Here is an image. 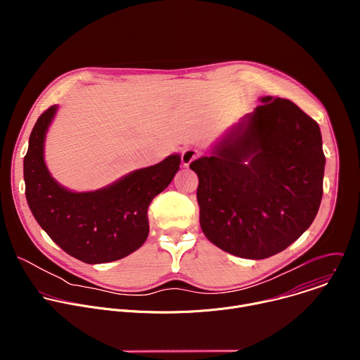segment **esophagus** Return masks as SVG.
<instances>
[{"mask_svg":"<svg viewBox=\"0 0 360 360\" xmlns=\"http://www.w3.org/2000/svg\"><path fill=\"white\" fill-rule=\"evenodd\" d=\"M199 157V150L193 149V148H186L182 150V155H181V161L184 167H189V164L192 161H195Z\"/></svg>","mask_w":360,"mask_h":360,"instance_id":"1","label":"esophagus"}]
</instances>
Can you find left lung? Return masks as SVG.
<instances>
[{"label":"left lung","mask_w":360,"mask_h":360,"mask_svg":"<svg viewBox=\"0 0 360 360\" xmlns=\"http://www.w3.org/2000/svg\"><path fill=\"white\" fill-rule=\"evenodd\" d=\"M262 105L232 125L208 157L189 168L199 179L202 232L222 250L265 259L309 228L323 193L319 125L292 101Z\"/></svg>","instance_id":"obj_1"}]
</instances>
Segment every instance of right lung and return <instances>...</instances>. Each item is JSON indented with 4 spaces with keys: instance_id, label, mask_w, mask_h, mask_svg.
Here are the masks:
<instances>
[{
    "instance_id": "1",
    "label": "right lung",
    "mask_w": 360,
    "mask_h": 360,
    "mask_svg": "<svg viewBox=\"0 0 360 360\" xmlns=\"http://www.w3.org/2000/svg\"><path fill=\"white\" fill-rule=\"evenodd\" d=\"M58 105L35 122L24 158L28 207L61 249L85 264L125 258L143 245L149 233L148 207L179 169L178 153L160 164L132 171L96 191L75 192L60 185L46 168L45 138Z\"/></svg>"
}]
</instances>
